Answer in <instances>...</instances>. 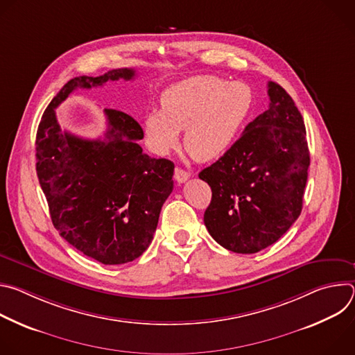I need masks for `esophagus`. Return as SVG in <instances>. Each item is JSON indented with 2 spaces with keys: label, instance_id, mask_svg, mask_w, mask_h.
Segmentation results:
<instances>
[{
  "label": "esophagus",
  "instance_id": "1",
  "mask_svg": "<svg viewBox=\"0 0 355 355\" xmlns=\"http://www.w3.org/2000/svg\"><path fill=\"white\" fill-rule=\"evenodd\" d=\"M174 178H175V181H177L178 184H182V182H185V181L189 178V173H187L185 170L177 167V168H175V173H174Z\"/></svg>",
  "mask_w": 355,
  "mask_h": 355
}]
</instances>
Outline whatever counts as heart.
I'll return each mask as SVG.
<instances>
[{
	"mask_svg": "<svg viewBox=\"0 0 355 355\" xmlns=\"http://www.w3.org/2000/svg\"><path fill=\"white\" fill-rule=\"evenodd\" d=\"M252 108V91L243 81L216 76H195L168 87L160 98V112L143 119L144 140L156 153L166 155L178 144L198 162L223 156L233 146Z\"/></svg>",
	"mask_w": 355,
	"mask_h": 355,
	"instance_id": "1",
	"label": "heart"
}]
</instances>
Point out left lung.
Instances as JSON below:
<instances>
[{"mask_svg": "<svg viewBox=\"0 0 355 355\" xmlns=\"http://www.w3.org/2000/svg\"><path fill=\"white\" fill-rule=\"evenodd\" d=\"M270 108L212 166L199 173L212 200L204 222L225 248L252 254L299 218L311 164L303 118L291 95L268 83Z\"/></svg>", "mask_w": 355, "mask_h": 355, "instance_id": "left-lung-1", "label": "left lung"}]
</instances>
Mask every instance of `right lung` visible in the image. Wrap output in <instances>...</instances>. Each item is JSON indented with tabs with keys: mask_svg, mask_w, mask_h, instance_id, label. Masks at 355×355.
Here are the masks:
<instances>
[{
	"mask_svg": "<svg viewBox=\"0 0 355 355\" xmlns=\"http://www.w3.org/2000/svg\"><path fill=\"white\" fill-rule=\"evenodd\" d=\"M133 69L70 80L46 108L36 133V173L60 236L105 266L140 257L153 240L162 207L174 188V164L151 159L137 140L143 129L128 114L105 110L104 139L62 130L56 108L76 88L133 80Z\"/></svg>",
	"mask_w": 355,
	"mask_h": 355,
	"instance_id": "obj_1",
	"label": "right lung"
}]
</instances>
